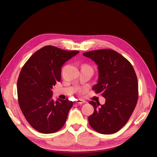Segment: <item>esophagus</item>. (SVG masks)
Segmentation results:
<instances>
[{
    "label": "esophagus",
    "mask_w": 157,
    "mask_h": 157,
    "mask_svg": "<svg viewBox=\"0 0 157 157\" xmlns=\"http://www.w3.org/2000/svg\"><path fill=\"white\" fill-rule=\"evenodd\" d=\"M75 102H76V104H78V105H82V104H84L85 102L82 100H77L75 101Z\"/></svg>",
    "instance_id": "34e87169"
}]
</instances>
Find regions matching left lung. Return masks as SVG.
I'll list each match as a JSON object with an SVG mask.
<instances>
[{"label": "left lung", "mask_w": 157, "mask_h": 157, "mask_svg": "<svg viewBox=\"0 0 157 157\" xmlns=\"http://www.w3.org/2000/svg\"><path fill=\"white\" fill-rule=\"evenodd\" d=\"M97 63L99 78L93 87L95 94L105 98V105L90 101L94 108L89 123L95 131L111 134L125 125L139 98L137 77L128 60L115 50L102 49L83 53Z\"/></svg>", "instance_id": "left-lung-1"}]
</instances>
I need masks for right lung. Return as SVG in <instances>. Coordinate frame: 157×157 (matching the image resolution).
Here are the masks:
<instances>
[{"mask_svg":"<svg viewBox=\"0 0 157 157\" xmlns=\"http://www.w3.org/2000/svg\"><path fill=\"white\" fill-rule=\"evenodd\" d=\"M79 52L46 46L25 62L17 81L18 102L26 121L34 129L52 134L62 128L73 106L68 99H52V86L61 80L62 66Z\"/></svg>","mask_w":157,"mask_h":157,"instance_id":"right-lung-1","label":"right lung"}]
</instances>
